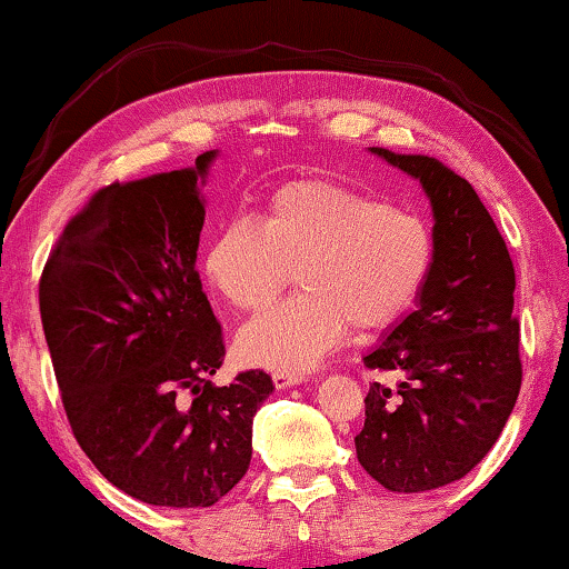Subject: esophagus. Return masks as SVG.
Here are the masks:
<instances>
[{"instance_id": "1", "label": "esophagus", "mask_w": 569, "mask_h": 569, "mask_svg": "<svg viewBox=\"0 0 569 569\" xmlns=\"http://www.w3.org/2000/svg\"><path fill=\"white\" fill-rule=\"evenodd\" d=\"M307 380L301 370H276L273 372V383L276 388H291V386H299Z\"/></svg>"}]
</instances>
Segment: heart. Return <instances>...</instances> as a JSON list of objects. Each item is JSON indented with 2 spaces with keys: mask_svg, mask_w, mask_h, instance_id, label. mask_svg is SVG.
Wrapping results in <instances>:
<instances>
[{
  "mask_svg": "<svg viewBox=\"0 0 569 569\" xmlns=\"http://www.w3.org/2000/svg\"><path fill=\"white\" fill-rule=\"evenodd\" d=\"M296 266L301 291L262 311L237 337L252 366L303 370L347 339L350 325H393L435 266L421 217L352 186L307 178L278 186L260 219L227 217L203 252L209 283L237 309H260Z\"/></svg>",
  "mask_w": 569,
  "mask_h": 569,
  "instance_id": "b5f03b06",
  "label": "heart"
}]
</instances>
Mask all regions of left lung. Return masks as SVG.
Returning <instances> with one entry per match:
<instances>
[{"instance_id": "left-lung-1", "label": "left lung", "mask_w": 569, "mask_h": 569, "mask_svg": "<svg viewBox=\"0 0 569 569\" xmlns=\"http://www.w3.org/2000/svg\"><path fill=\"white\" fill-rule=\"evenodd\" d=\"M376 156L419 178L435 211V266L417 311L368 352L372 383L355 437L370 478L421 493L468 475L501 437L521 391L516 273L501 232L472 186L429 156Z\"/></svg>"}]
</instances>
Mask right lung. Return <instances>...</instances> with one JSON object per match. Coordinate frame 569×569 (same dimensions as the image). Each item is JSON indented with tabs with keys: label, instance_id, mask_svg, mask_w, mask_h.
<instances>
[{
	"label": "right lung",
	"instance_id": "obj_1",
	"mask_svg": "<svg viewBox=\"0 0 569 569\" xmlns=\"http://www.w3.org/2000/svg\"><path fill=\"white\" fill-rule=\"evenodd\" d=\"M183 171L109 183L71 217L40 276V319L76 442L150 506L207 508L242 480L262 370L214 386L224 337L197 270L199 181Z\"/></svg>",
	"mask_w": 569,
	"mask_h": 569
}]
</instances>
